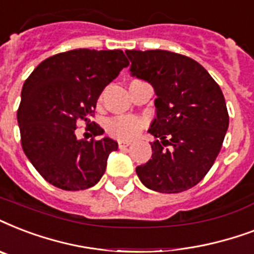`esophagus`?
Wrapping results in <instances>:
<instances>
[{
  "label": "esophagus",
  "mask_w": 254,
  "mask_h": 254,
  "mask_svg": "<svg viewBox=\"0 0 254 254\" xmlns=\"http://www.w3.org/2000/svg\"><path fill=\"white\" fill-rule=\"evenodd\" d=\"M129 145H130V142H124V141H120L119 142L120 149H125V147H127Z\"/></svg>",
  "instance_id": "1"
}]
</instances>
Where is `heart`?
Listing matches in <instances>:
<instances>
[{
	"label": "heart",
	"mask_w": 254,
	"mask_h": 254,
	"mask_svg": "<svg viewBox=\"0 0 254 254\" xmlns=\"http://www.w3.org/2000/svg\"><path fill=\"white\" fill-rule=\"evenodd\" d=\"M108 134L120 141H130L143 129V121L135 116H115L105 124Z\"/></svg>",
	"instance_id": "1"
}]
</instances>
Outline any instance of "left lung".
<instances>
[{
	"label": "left lung",
	"instance_id": "8db88e82",
	"mask_svg": "<svg viewBox=\"0 0 254 254\" xmlns=\"http://www.w3.org/2000/svg\"><path fill=\"white\" fill-rule=\"evenodd\" d=\"M133 76L157 93V117L149 133L151 159L135 169L139 181L158 192L196 186L220 153L229 116L224 95L207 69L191 58L165 50L125 51Z\"/></svg>",
	"mask_w": 254,
	"mask_h": 254
}]
</instances>
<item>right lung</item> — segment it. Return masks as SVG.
<instances>
[{
  "label": "right lung",
  "mask_w": 254,
  "mask_h": 254,
  "mask_svg": "<svg viewBox=\"0 0 254 254\" xmlns=\"http://www.w3.org/2000/svg\"><path fill=\"white\" fill-rule=\"evenodd\" d=\"M127 64L121 50H71L47 58L26 79L17 112L21 145L49 183L79 191L101 179L119 145L96 139L104 129L91 117L100 93ZM80 122L92 133L91 141L76 138Z\"/></svg>",
  "instance_id": "right-lung-1"
}]
</instances>
